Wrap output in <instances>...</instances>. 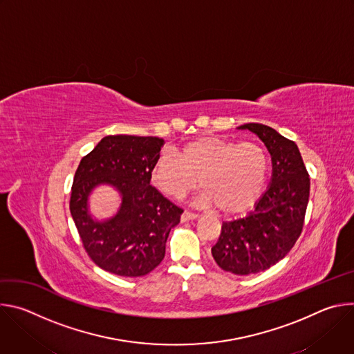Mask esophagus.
Masks as SVG:
<instances>
[{
    "label": "esophagus",
    "mask_w": 354,
    "mask_h": 354,
    "mask_svg": "<svg viewBox=\"0 0 354 354\" xmlns=\"http://www.w3.org/2000/svg\"><path fill=\"white\" fill-rule=\"evenodd\" d=\"M197 217H198V214L185 210V212L182 213V216H180V220H182V223H186V221H189V220H194V218H197Z\"/></svg>",
    "instance_id": "1"
}]
</instances>
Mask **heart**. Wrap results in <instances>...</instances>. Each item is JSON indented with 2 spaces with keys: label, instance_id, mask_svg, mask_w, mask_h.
<instances>
[{
  "label": "heart",
  "instance_id": "1",
  "mask_svg": "<svg viewBox=\"0 0 354 354\" xmlns=\"http://www.w3.org/2000/svg\"><path fill=\"white\" fill-rule=\"evenodd\" d=\"M269 157L258 142L205 136L186 142L179 157L164 151L153 168V182L165 194L183 198L198 186L200 201L223 214H239L261 197Z\"/></svg>",
  "mask_w": 354,
  "mask_h": 354
}]
</instances>
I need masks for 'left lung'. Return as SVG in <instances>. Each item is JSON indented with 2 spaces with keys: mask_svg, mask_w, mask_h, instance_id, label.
<instances>
[{
  "mask_svg": "<svg viewBox=\"0 0 354 354\" xmlns=\"http://www.w3.org/2000/svg\"><path fill=\"white\" fill-rule=\"evenodd\" d=\"M272 156V182L246 217L223 223L212 248L216 263L225 272L248 276L281 261L301 235L310 198V175L297 144L274 129L246 123Z\"/></svg>",
  "mask_w": 354,
  "mask_h": 354,
  "instance_id": "left-lung-1",
  "label": "left lung"
}]
</instances>
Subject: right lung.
Listing matches in <instances>:
<instances>
[{
  "label": "right lung",
  "mask_w": 354,
  "mask_h": 354,
  "mask_svg": "<svg viewBox=\"0 0 354 354\" xmlns=\"http://www.w3.org/2000/svg\"><path fill=\"white\" fill-rule=\"evenodd\" d=\"M162 145L160 137L106 136L75 171L70 212L88 257L109 273L140 277L153 272L180 221L183 210L149 185ZM100 183L122 194L118 214L104 223L93 222L87 212V196Z\"/></svg>",
  "instance_id": "obj_1"
}]
</instances>
